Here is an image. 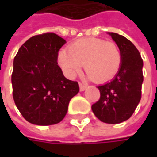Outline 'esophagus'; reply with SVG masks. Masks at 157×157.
Returning <instances> with one entry per match:
<instances>
[{
  "label": "esophagus",
  "mask_w": 157,
  "mask_h": 157,
  "mask_svg": "<svg viewBox=\"0 0 157 157\" xmlns=\"http://www.w3.org/2000/svg\"><path fill=\"white\" fill-rule=\"evenodd\" d=\"M86 86H87L86 85H85V84H82V83H79V90H80L81 92L82 91H84V90L86 88Z\"/></svg>",
  "instance_id": "esophagus-1"
}]
</instances>
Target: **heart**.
Instances as JSON below:
<instances>
[{
	"mask_svg": "<svg viewBox=\"0 0 157 157\" xmlns=\"http://www.w3.org/2000/svg\"><path fill=\"white\" fill-rule=\"evenodd\" d=\"M121 52L116 44L100 38H82L75 41L58 55V63L64 74L74 78L85 70L95 82L111 79L121 64Z\"/></svg>",
	"mask_w": 157,
	"mask_h": 157,
	"instance_id": "1",
	"label": "heart"
}]
</instances>
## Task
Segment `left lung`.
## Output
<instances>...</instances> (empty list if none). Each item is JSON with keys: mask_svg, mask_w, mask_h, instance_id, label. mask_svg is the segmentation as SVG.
Here are the masks:
<instances>
[{"mask_svg": "<svg viewBox=\"0 0 157 157\" xmlns=\"http://www.w3.org/2000/svg\"><path fill=\"white\" fill-rule=\"evenodd\" d=\"M109 34L121 50V64L111 82L98 86L100 100L92 105V109L101 121L118 124L132 116L141 100L143 61L129 40L119 34Z\"/></svg>", "mask_w": 157, "mask_h": 157, "instance_id": "left-lung-1", "label": "left lung"}]
</instances>
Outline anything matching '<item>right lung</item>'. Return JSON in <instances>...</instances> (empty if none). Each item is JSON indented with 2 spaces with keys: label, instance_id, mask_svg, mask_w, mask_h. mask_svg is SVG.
I'll list each match as a JSON object with an SVG mask.
<instances>
[{
  "label": "right lung",
  "instance_id": "right-lung-1",
  "mask_svg": "<svg viewBox=\"0 0 157 157\" xmlns=\"http://www.w3.org/2000/svg\"><path fill=\"white\" fill-rule=\"evenodd\" d=\"M65 40L52 32L36 35L20 47L11 76L13 98L23 118L39 126L63 120L78 83L67 79L57 64Z\"/></svg>",
  "mask_w": 157,
  "mask_h": 157
}]
</instances>
